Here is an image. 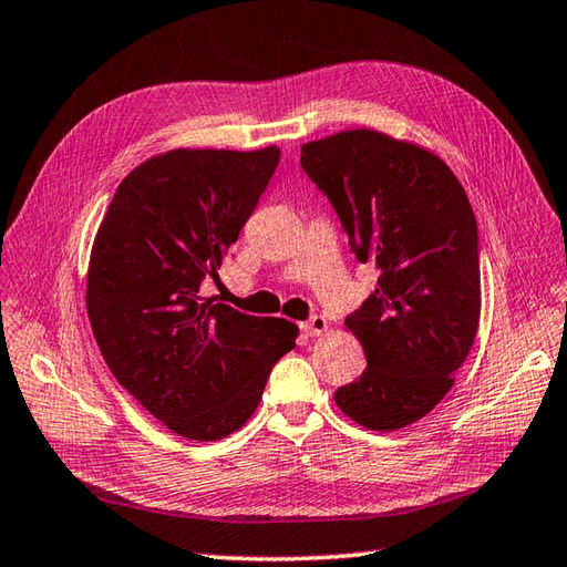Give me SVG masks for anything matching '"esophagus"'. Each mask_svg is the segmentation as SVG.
<instances>
[{"label":"esophagus","mask_w":567,"mask_h":567,"mask_svg":"<svg viewBox=\"0 0 567 567\" xmlns=\"http://www.w3.org/2000/svg\"><path fill=\"white\" fill-rule=\"evenodd\" d=\"M300 330H303L306 334H310V338H316V334L328 330V320L322 318V316H313V318H308L306 322H300Z\"/></svg>","instance_id":"34e87169"}]
</instances>
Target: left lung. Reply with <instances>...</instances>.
Returning <instances> with one entry per match:
<instances>
[{
	"label": "left lung",
	"instance_id": "1",
	"mask_svg": "<svg viewBox=\"0 0 567 567\" xmlns=\"http://www.w3.org/2000/svg\"><path fill=\"white\" fill-rule=\"evenodd\" d=\"M300 166L328 195L354 257L379 271L377 291L344 318L367 369L334 403L369 431H399L441 403L475 342V213L441 158L381 132L303 144Z\"/></svg>",
	"mask_w": 567,
	"mask_h": 567
}]
</instances>
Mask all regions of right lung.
I'll list each match as a JSON object with an SVG mask.
<instances>
[{
  "mask_svg": "<svg viewBox=\"0 0 567 567\" xmlns=\"http://www.w3.org/2000/svg\"><path fill=\"white\" fill-rule=\"evenodd\" d=\"M259 152L176 148L126 176L97 229L87 316L114 379L190 441H219L257 411L298 328L200 293L279 166Z\"/></svg>",
  "mask_w": 567,
  "mask_h": 567,
  "instance_id": "right-lung-1",
  "label": "right lung"
}]
</instances>
